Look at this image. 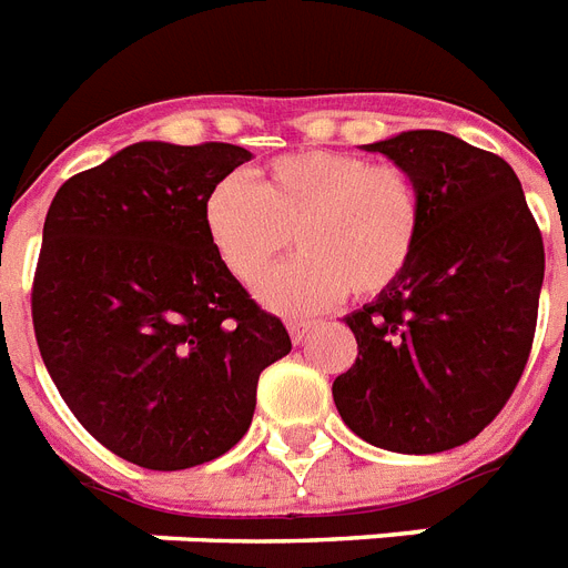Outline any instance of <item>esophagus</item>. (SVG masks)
<instances>
[{
    "label": "esophagus",
    "instance_id": "1",
    "mask_svg": "<svg viewBox=\"0 0 568 568\" xmlns=\"http://www.w3.org/2000/svg\"><path fill=\"white\" fill-rule=\"evenodd\" d=\"M287 331H290V337H293V343H302V339H305L307 334L313 331V322L311 320H290Z\"/></svg>",
    "mask_w": 568,
    "mask_h": 568
}]
</instances>
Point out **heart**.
Wrapping results in <instances>:
<instances>
[{"instance_id": "b5f03b06", "label": "heart", "mask_w": 568, "mask_h": 568, "mask_svg": "<svg viewBox=\"0 0 568 568\" xmlns=\"http://www.w3.org/2000/svg\"><path fill=\"white\" fill-rule=\"evenodd\" d=\"M205 231L220 263L243 284L257 281L288 245L296 262L257 284L278 313H313L346 296L387 293L413 263L422 196L405 170L355 152L302 149L281 155L252 187L225 175L205 199Z\"/></svg>"}]
</instances>
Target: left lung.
Returning <instances> with one entry per match:
<instances>
[{
    "label": "left lung",
    "instance_id": "8db88e82",
    "mask_svg": "<svg viewBox=\"0 0 568 568\" xmlns=\"http://www.w3.org/2000/svg\"><path fill=\"white\" fill-rule=\"evenodd\" d=\"M413 179L422 237L402 278L348 313L357 361L334 381L348 428L398 455L478 437L528 363L546 252L510 163L446 131L363 146Z\"/></svg>",
    "mask_w": 568,
    "mask_h": 568
}]
</instances>
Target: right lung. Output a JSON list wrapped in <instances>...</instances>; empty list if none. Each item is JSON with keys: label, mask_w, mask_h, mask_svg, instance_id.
<instances>
[{"label": "right lung", "mask_w": 568, "mask_h": 568, "mask_svg": "<svg viewBox=\"0 0 568 568\" xmlns=\"http://www.w3.org/2000/svg\"><path fill=\"white\" fill-rule=\"evenodd\" d=\"M246 161L231 143L143 140L49 205L31 293L40 357L75 419L143 469L237 446L261 372L293 348L205 231L207 193Z\"/></svg>", "instance_id": "1"}]
</instances>
